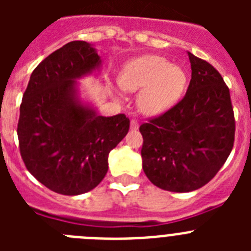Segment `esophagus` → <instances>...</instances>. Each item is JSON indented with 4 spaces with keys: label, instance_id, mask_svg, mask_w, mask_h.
<instances>
[{
    "label": "esophagus",
    "instance_id": "esophagus-1",
    "mask_svg": "<svg viewBox=\"0 0 251 251\" xmlns=\"http://www.w3.org/2000/svg\"><path fill=\"white\" fill-rule=\"evenodd\" d=\"M138 127H139V122L137 121V119H132V121H130V128H132V129H137Z\"/></svg>",
    "mask_w": 251,
    "mask_h": 251
}]
</instances>
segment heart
<instances>
[{
	"label": "heart",
	"mask_w": 251,
	"mask_h": 251,
	"mask_svg": "<svg viewBox=\"0 0 251 251\" xmlns=\"http://www.w3.org/2000/svg\"><path fill=\"white\" fill-rule=\"evenodd\" d=\"M187 75L163 56L150 55L133 60L123 69L119 83L129 92L141 90L139 108L146 114H159L178 101L186 88Z\"/></svg>",
	"instance_id": "1"
}]
</instances>
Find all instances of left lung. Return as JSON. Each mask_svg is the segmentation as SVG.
I'll use <instances>...</instances> for the list:
<instances>
[{
  "label": "left lung",
  "instance_id": "8db88e82",
  "mask_svg": "<svg viewBox=\"0 0 251 251\" xmlns=\"http://www.w3.org/2000/svg\"><path fill=\"white\" fill-rule=\"evenodd\" d=\"M191 80L181 100L141 124L143 171L157 187L188 192L210 182L234 147L230 90L216 69L188 52Z\"/></svg>",
  "mask_w": 251,
  "mask_h": 251
}]
</instances>
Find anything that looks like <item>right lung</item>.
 Returning a JSON list of instances; mask_svg holds the SVG:
<instances>
[{
    "label": "right lung",
    "mask_w": 251,
    "mask_h": 251,
    "mask_svg": "<svg viewBox=\"0 0 251 251\" xmlns=\"http://www.w3.org/2000/svg\"><path fill=\"white\" fill-rule=\"evenodd\" d=\"M100 63L85 41L57 49L30 76L17 124L26 168L60 195L85 194L101 182L109 152L129 130L126 114L100 117L75 97L74 79Z\"/></svg>",
    "instance_id": "obj_1"
}]
</instances>
